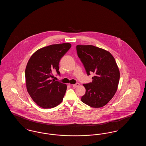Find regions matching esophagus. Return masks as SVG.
I'll use <instances>...</instances> for the list:
<instances>
[{"mask_svg":"<svg viewBox=\"0 0 146 146\" xmlns=\"http://www.w3.org/2000/svg\"><path fill=\"white\" fill-rule=\"evenodd\" d=\"M79 86V83H76V84L73 85V87L74 88H76L78 87V86Z\"/></svg>","mask_w":146,"mask_h":146,"instance_id":"esophagus-1","label":"esophagus"}]
</instances>
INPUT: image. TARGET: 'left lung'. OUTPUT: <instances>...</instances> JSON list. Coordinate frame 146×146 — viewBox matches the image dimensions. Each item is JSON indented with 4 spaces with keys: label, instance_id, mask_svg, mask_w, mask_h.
<instances>
[{
    "label": "left lung",
    "instance_id": "obj_1",
    "mask_svg": "<svg viewBox=\"0 0 146 146\" xmlns=\"http://www.w3.org/2000/svg\"><path fill=\"white\" fill-rule=\"evenodd\" d=\"M77 54L87 75L94 73L92 82L84 84L86 92L81 100L91 107L100 108L107 104L117 90L120 72L111 54L93 45L76 46Z\"/></svg>",
    "mask_w": 146,
    "mask_h": 146
}]
</instances>
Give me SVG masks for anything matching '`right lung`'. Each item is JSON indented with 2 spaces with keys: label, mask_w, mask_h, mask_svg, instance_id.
Listing matches in <instances>:
<instances>
[{
  "label": "right lung",
  "mask_w": 146,
  "mask_h": 146,
  "mask_svg": "<svg viewBox=\"0 0 146 146\" xmlns=\"http://www.w3.org/2000/svg\"><path fill=\"white\" fill-rule=\"evenodd\" d=\"M71 44H54L39 49L28 61L26 70V87L30 96L39 106L51 108L62 101L67 85L54 79L52 73L60 76L59 62Z\"/></svg>",
  "instance_id": "1"
}]
</instances>
